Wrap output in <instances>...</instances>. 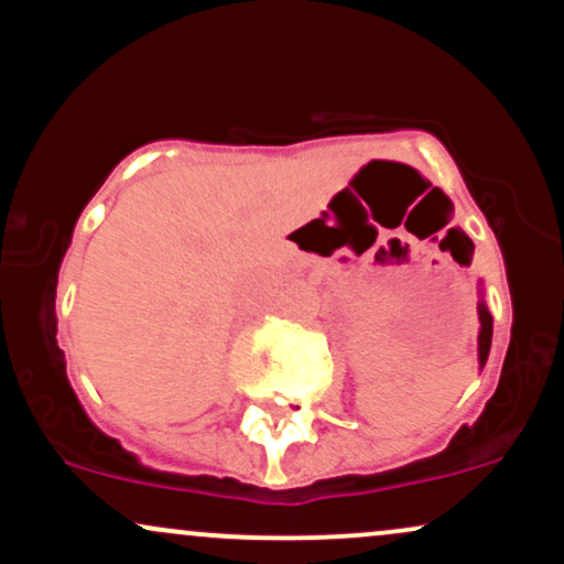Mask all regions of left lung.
Masks as SVG:
<instances>
[{
    "instance_id": "left-lung-1",
    "label": "left lung",
    "mask_w": 564,
    "mask_h": 564,
    "mask_svg": "<svg viewBox=\"0 0 564 564\" xmlns=\"http://www.w3.org/2000/svg\"><path fill=\"white\" fill-rule=\"evenodd\" d=\"M476 313H479V337H476V345H479V369H485L487 356H490V345H492V315L487 311V302H485V283H476Z\"/></svg>"
}]
</instances>
